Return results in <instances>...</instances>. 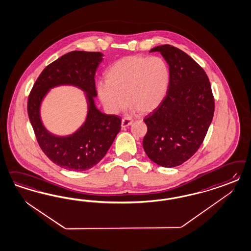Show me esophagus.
Returning a JSON list of instances; mask_svg holds the SVG:
<instances>
[{"mask_svg": "<svg viewBox=\"0 0 251 251\" xmlns=\"http://www.w3.org/2000/svg\"><path fill=\"white\" fill-rule=\"evenodd\" d=\"M132 123H133V121L130 120L128 118H124V119L122 120V127H126V126H130Z\"/></svg>", "mask_w": 251, "mask_h": 251, "instance_id": "obj_1", "label": "esophagus"}]
</instances>
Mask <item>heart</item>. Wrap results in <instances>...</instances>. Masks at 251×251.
Wrapping results in <instances>:
<instances>
[{
	"mask_svg": "<svg viewBox=\"0 0 251 251\" xmlns=\"http://www.w3.org/2000/svg\"><path fill=\"white\" fill-rule=\"evenodd\" d=\"M170 82V67L164 59L132 55L108 68L105 82L98 84V96L109 113H120L126 101L131 113H149L162 104Z\"/></svg>",
	"mask_w": 251,
	"mask_h": 251,
	"instance_id": "b5f03b06",
	"label": "heart"
}]
</instances>
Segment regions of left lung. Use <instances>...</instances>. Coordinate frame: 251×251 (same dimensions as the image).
Wrapping results in <instances>:
<instances>
[{
    "mask_svg": "<svg viewBox=\"0 0 251 251\" xmlns=\"http://www.w3.org/2000/svg\"><path fill=\"white\" fill-rule=\"evenodd\" d=\"M152 51H160L169 65L171 82L162 104L144 119L143 148L152 162L171 168L190 159L202 144L212 121L214 98L208 75L185 51L169 44Z\"/></svg>",
    "mask_w": 251,
    "mask_h": 251,
    "instance_id": "1",
    "label": "left lung"
}]
</instances>
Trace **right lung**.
I'll return each mask as SVG.
<instances>
[{
  "instance_id": "add662e5",
  "label": "right lung",
  "mask_w": 251,
  "mask_h": 251,
  "mask_svg": "<svg viewBox=\"0 0 251 251\" xmlns=\"http://www.w3.org/2000/svg\"><path fill=\"white\" fill-rule=\"evenodd\" d=\"M103 54L74 50L44 68L35 82L27 101V113L37 141L51 162L66 170L82 172L96 165L107 153L121 129V118L98 110L95 73ZM63 84L77 86L86 92L88 114L85 123L72 135L58 137L50 133L40 119L41 101L48 90Z\"/></svg>"
}]
</instances>
